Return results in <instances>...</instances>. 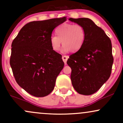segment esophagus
<instances>
[{
    "instance_id": "esophagus-1",
    "label": "esophagus",
    "mask_w": 123,
    "mask_h": 123,
    "mask_svg": "<svg viewBox=\"0 0 123 123\" xmlns=\"http://www.w3.org/2000/svg\"><path fill=\"white\" fill-rule=\"evenodd\" d=\"M62 60H63V61L64 62L65 64H66V61H67L68 58V57L66 55H63L62 57Z\"/></svg>"
}]
</instances>
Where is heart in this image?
<instances>
[{
	"label": "heart",
	"instance_id": "1",
	"mask_svg": "<svg viewBox=\"0 0 123 123\" xmlns=\"http://www.w3.org/2000/svg\"><path fill=\"white\" fill-rule=\"evenodd\" d=\"M57 35H52L50 43L52 49L55 51L60 50L63 45L65 52L78 51L83 46L86 38V31L82 25L73 24H63L57 29Z\"/></svg>",
	"mask_w": 123,
	"mask_h": 123
}]
</instances>
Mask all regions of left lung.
<instances>
[{"instance_id":"obj_1","label":"left lung","mask_w":123,"mask_h":123,"mask_svg":"<svg viewBox=\"0 0 123 123\" xmlns=\"http://www.w3.org/2000/svg\"><path fill=\"white\" fill-rule=\"evenodd\" d=\"M69 20L82 25L86 31L83 46L67 61L72 69V84L79 94L91 95L111 76L113 63L111 40L104 31L89 18H70Z\"/></svg>"}]
</instances>
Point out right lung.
I'll return each instance as SVG.
<instances>
[{
	"label": "right lung",
	"mask_w": 123,
	"mask_h": 123,
	"mask_svg": "<svg viewBox=\"0 0 123 123\" xmlns=\"http://www.w3.org/2000/svg\"><path fill=\"white\" fill-rule=\"evenodd\" d=\"M66 17L26 24L12 44L10 64L18 84L31 95L43 97L53 91L64 66L62 55L52 49L50 37Z\"/></svg>",
	"instance_id": "1"
}]
</instances>
